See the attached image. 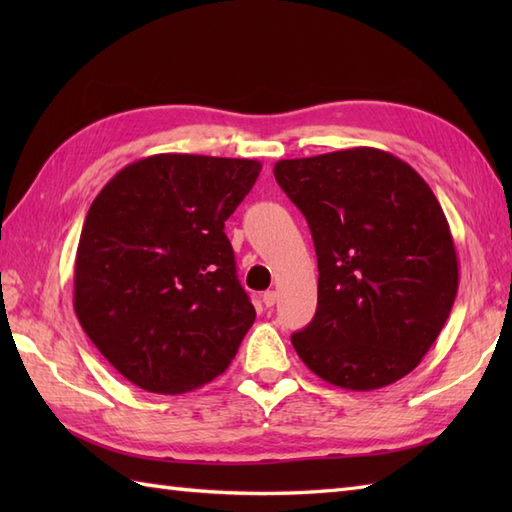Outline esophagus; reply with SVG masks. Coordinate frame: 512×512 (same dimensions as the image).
<instances>
[{"label": "esophagus", "instance_id": "obj_1", "mask_svg": "<svg viewBox=\"0 0 512 512\" xmlns=\"http://www.w3.org/2000/svg\"><path fill=\"white\" fill-rule=\"evenodd\" d=\"M262 301H264L266 308H273L275 303H277V292L275 290H266L264 295H262Z\"/></svg>", "mask_w": 512, "mask_h": 512}]
</instances>
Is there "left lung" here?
<instances>
[{
	"instance_id": "1",
	"label": "left lung",
	"mask_w": 512,
	"mask_h": 512,
	"mask_svg": "<svg viewBox=\"0 0 512 512\" xmlns=\"http://www.w3.org/2000/svg\"><path fill=\"white\" fill-rule=\"evenodd\" d=\"M275 180L308 220L319 303L292 334L325 383L372 391L413 372L449 319L458 253L436 195L374 147L279 160Z\"/></svg>"
}]
</instances>
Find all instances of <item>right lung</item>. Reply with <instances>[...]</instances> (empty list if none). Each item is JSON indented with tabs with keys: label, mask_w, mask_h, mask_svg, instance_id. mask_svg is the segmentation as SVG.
<instances>
[{
	"label": "right lung",
	"mask_w": 512,
	"mask_h": 512,
	"mask_svg": "<svg viewBox=\"0 0 512 512\" xmlns=\"http://www.w3.org/2000/svg\"><path fill=\"white\" fill-rule=\"evenodd\" d=\"M262 162L156 154L96 195L74 259V312L110 365L151 394H184L231 365L255 321L224 222Z\"/></svg>",
	"instance_id": "right-lung-1"
}]
</instances>
